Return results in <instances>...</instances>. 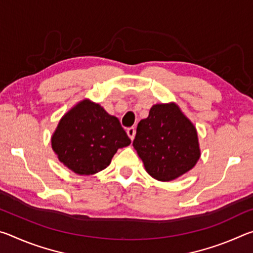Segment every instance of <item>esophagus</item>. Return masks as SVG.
Listing matches in <instances>:
<instances>
[{"instance_id":"34e87169","label":"esophagus","mask_w":253,"mask_h":253,"mask_svg":"<svg viewBox=\"0 0 253 253\" xmlns=\"http://www.w3.org/2000/svg\"><path fill=\"white\" fill-rule=\"evenodd\" d=\"M135 134H136V129L134 127H129L127 129V135L129 136V138L132 140L134 139V137H135Z\"/></svg>"}]
</instances>
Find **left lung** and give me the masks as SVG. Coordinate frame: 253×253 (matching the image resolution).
Masks as SVG:
<instances>
[{
    "mask_svg": "<svg viewBox=\"0 0 253 253\" xmlns=\"http://www.w3.org/2000/svg\"><path fill=\"white\" fill-rule=\"evenodd\" d=\"M132 146L147 173L163 182L185 174L200 158L198 132L175 104L154 105L138 123Z\"/></svg>",
    "mask_w": 253,
    "mask_h": 253,
    "instance_id": "obj_1",
    "label": "left lung"
}]
</instances>
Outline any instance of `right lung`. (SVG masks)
Returning <instances> with one entry per match:
<instances>
[{"label": "right lung", "mask_w": 253, "mask_h": 253, "mask_svg": "<svg viewBox=\"0 0 253 253\" xmlns=\"http://www.w3.org/2000/svg\"><path fill=\"white\" fill-rule=\"evenodd\" d=\"M51 144L68 169L91 175L106 169L117 149L128 146L130 139L118 118L98 104L84 100L61 118Z\"/></svg>", "instance_id": "add662e5"}]
</instances>
